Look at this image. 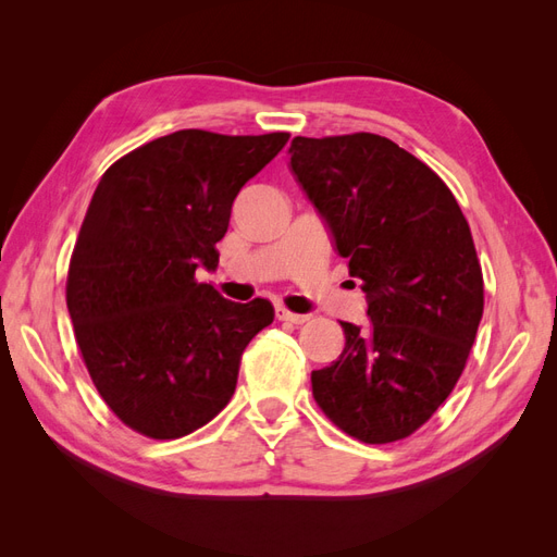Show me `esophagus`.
Listing matches in <instances>:
<instances>
[{
	"label": "esophagus",
	"instance_id": "1",
	"mask_svg": "<svg viewBox=\"0 0 557 557\" xmlns=\"http://www.w3.org/2000/svg\"><path fill=\"white\" fill-rule=\"evenodd\" d=\"M276 318L285 320V323H293V325H301V323H307V320H309L307 313H293V311L283 309V307L276 309Z\"/></svg>",
	"mask_w": 557,
	"mask_h": 557
}]
</instances>
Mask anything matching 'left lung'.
<instances>
[{"instance_id":"obj_1","label":"left lung","mask_w":557,"mask_h":557,"mask_svg":"<svg viewBox=\"0 0 557 557\" xmlns=\"http://www.w3.org/2000/svg\"><path fill=\"white\" fill-rule=\"evenodd\" d=\"M290 170L348 258L369 325L311 374L332 423L391 444L428 423L458 383L483 315L469 225L446 183L395 141L356 132L290 144Z\"/></svg>"}]
</instances>
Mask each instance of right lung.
Segmentation results:
<instances>
[{
  "label": "right lung",
  "mask_w": 557,
  "mask_h": 557,
  "mask_svg": "<svg viewBox=\"0 0 557 557\" xmlns=\"http://www.w3.org/2000/svg\"><path fill=\"white\" fill-rule=\"evenodd\" d=\"M288 139L178 129L99 181L66 309L95 387L134 432L178 440L207 425L234 395L244 348L274 320L267 299L230 301L195 272L218 267L234 197Z\"/></svg>",
  "instance_id": "add662e5"
}]
</instances>
